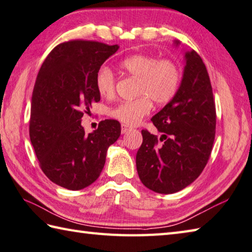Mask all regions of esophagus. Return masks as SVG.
Instances as JSON below:
<instances>
[{
    "label": "esophagus",
    "instance_id": "esophagus-1",
    "mask_svg": "<svg viewBox=\"0 0 252 252\" xmlns=\"http://www.w3.org/2000/svg\"><path fill=\"white\" fill-rule=\"evenodd\" d=\"M128 130H129V127H128L127 125H125V124H122V128H121L122 134H125V132H127Z\"/></svg>",
    "mask_w": 252,
    "mask_h": 252
}]
</instances>
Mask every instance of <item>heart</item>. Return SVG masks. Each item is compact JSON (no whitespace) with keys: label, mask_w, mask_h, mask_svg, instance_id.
<instances>
[{"label":"heart","mask_w":252,"mask_h":252,"mask_svg":"<svg viewBox=\"0 0 252 252\" xmlns=\"http://www.w3.org/2000/svg\"><path fill=\"white\" fill-rule=\"evenodd\" d=\"M121 69L132 78H137L136 95L130 101L121 102L108 110V115L125 125H136L148 115L153 107L169 103L177 94L181 83V70L175 61L159 59L154 55L137 54L120 63ZM97 93L104 98L115 95L116 78L113 71L103 65L95 74Z\"/></svg>","instance_id":"obj_1"}]
</instances>
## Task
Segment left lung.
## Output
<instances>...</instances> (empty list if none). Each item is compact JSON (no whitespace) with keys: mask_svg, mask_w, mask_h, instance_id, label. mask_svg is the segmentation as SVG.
<instances>
[{"mask_svg":"<svg viewBox=\"0 0 252 252\" xmlns=\"http://www.w3.org/2000/svg\"><path fill=\"white\" fill-rule=\"evenodd\" d=\"M185 60L177 94L151 118L163 135L158 139L142 129V144L136 155L140 181L161 194L179 192L195 181L215 139L216 107L210 75L196 51L187 52Z\"/></svg>","mask_w":252,"mask_h":252,"instance_id":"1","label":"left lung"}]
</instances>
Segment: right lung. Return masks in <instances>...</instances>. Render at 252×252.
Segmentation results:
<instances>
[{
    "instance_id": "1",
    "label": "right lung",
    "mask_w": 252,
    "mask_h": 252,
    "mask_svg": "<svg viewBox=\"0 0 252 252\" xmlns=\"http://www.w3.org/2000/svg\"><path fill=\"white\" fill-rule=\"evenodd\" d=\"M117 45L74 39L56 46L38 72L32 96L30 137L42 172L64 189H81L101 174L108 147L121 135L115 120L87 134L84 113L101 95L95 74Z\"/></svg>"
}]
</instances>
